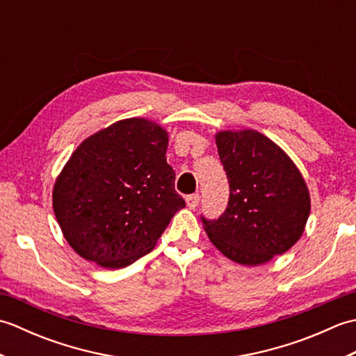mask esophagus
Masks as SVG:
<instances>
[{"instance_id":"1","label":"esophagus","mask_w":356,"mask_h":356,"mask_svg":"<svg viewBox=\"0 0 356 356\" xmlns=\"http://www.w3.org/2000/svg\"><path fill=\"white\" fill-rule=\"evenodd\" d=\"M185 202H186V207L190 208V209H195L199 207V202H200V195L199 194H191V195H188V197L185 199Z\"/></svg>"}]
</instances>
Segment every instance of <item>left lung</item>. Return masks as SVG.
I'll list each match as a JSON object with an SVG mask.
<instances>
[{"mask_svg": "<svg viewBox=\"0 0 356 356\" xmlns=\"http://www.w3.org/2000/svg\"><path fill=\"white\" fill-rule=\"evenodd\" d=\"M216 143L229 180V202L217 220L203 218L211 243L243 266L289 251L311 214V194L298 166L251 128L218 131Z\"/></svg>", "mask_w": 356, "mask_h": 356, "instance_id": "obj_1", "label": "left lung"}]
</instances>
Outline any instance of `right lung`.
<instances>
[{
  "label": "right lung",
  "instance_id": "right-lung-1",
  "mask_svg": "<svg viewBox=\"0 0 356 356\" xmlns=\"http://www.w3.org/2000/svg\"><path fill=\"white\" fill-rule=\"evenodd\" d=\"M166 148L168 131L145 118L118 120L79 143L51 191L53 213L74 252L120 269L156 246L185 207Z\"/></svg>",
  "mask_w": 356,
  "mask_h": 356
}]
</instances>
